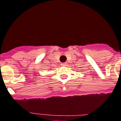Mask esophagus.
<instances>
[{
    "label": "esophagus",
    "instance_id": "obj_1",
    "mask_svg": "<svg viewBox=\"0 0 121 121\" xmlns=\"http://www.w3.org/2000/svg\"><path fill=\"white\" fill-rule=\"evenodd\" d=\"M61 66H63V67H65V66H67V63H61Z\"/></svg>",
    "mask_w": 121,
    "mask_h": 121
}]
</instances>
